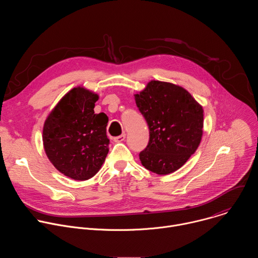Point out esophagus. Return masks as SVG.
<instances>
[{"mask_svg":"<svg viewBox=\"0 0 258 258\" xmlns=\"http://www.w3.org/2000/svg\"><path fill=\"white\" fill-rule=\"evenodd\" d=\"M124 139H125V134H122V135H120V136H118V137H115V138L113 139V141L116 142V143H120V142L124 141Z\"/></svg>","mask_w":258,"mask_h":258,"instance_id":"1","label":"esophagus"}]
</instances>
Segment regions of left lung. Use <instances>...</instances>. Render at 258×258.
Instances as JSON below:
<instances>
[{"instance_id":"left-lung-1","label":"left lung","mask_w":258,"mask_h":258,"mask_svg":"<svg viewBox=\"0 0 258 258\" xmlns=\"http://www.w3.org/2000/svg\"><path fill=\"white\" fill-rule=\"evenodd\" d=\"M150 139L139 156L148 170L168 174L195 153L203 134V108L183 88L151 81L135 95Z\"/></svg>"}]
</instances>
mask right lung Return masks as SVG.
<instances>
[{"label":"right lung","mask_w":258,"mask_h":258,"mask_svg":"<svg viewBox=\"0 0 258 258\" xmlns=\"http://www.w3.org/2000/svg\"><path fill=\"white\" fill-rule=\"evenodd\" d=\"M99 96L83 87L70 90L48 115L43 128L45 152L64 175L77 180L94 176L109 151L108 117L96 114Z\"/></svg>","instance_id":"obj_1"}]
</instances>
